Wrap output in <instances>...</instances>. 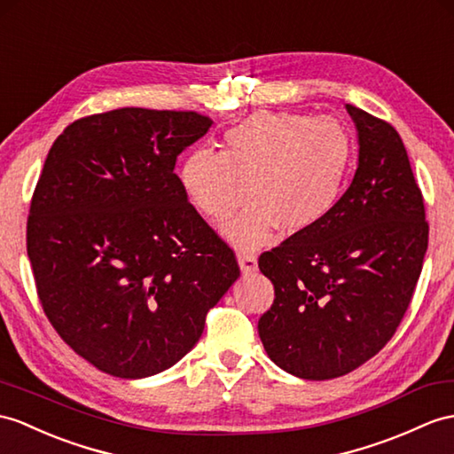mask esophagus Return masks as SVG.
I'll use <instances>...</instances> for the list:
<instances>
[{
    "mask_svg": "<svg viewBox=\"0 0 454 454\" xmlns=\"http://www.w3.org/2000/svg\"><path fill=\"white\" fill-rule=\"evenodd\" d=\"M239 265L242 273H250L258 268V260L252 252H239Z\"/></svg>",
    "mask_w": 454,
    "mask_h": 454,
    "instance_id": "1",
    "label": "esophagus"
}]
</instances>
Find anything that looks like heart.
I'll return each instance as SVG.
<instances>
[{
    "label": "heart",
    "instance_id": "heart-1",
    "mask_svg": "<svg viewBox=\"0 0 454 454\" xmlns=\"http://www.w3.org/2000/svg\"><path fill=\"white\" fill-rule=\"evenodd\" d=\"M355 146L335 117L258 112L223 137V148H198L183 161V192L204 217L223 221L240 248L268 242L278 227L304 233L333 212L345 191Z\"/></svg>",
    "mask_w": 454,
    "mask_h": 454
}]
</instances>
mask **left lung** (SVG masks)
<instances>
[{
    "label": "left lung",
    "instance_id": "obj_1",
    "mask_svg": "<svg viewBox=\"0 0 454 454\" xmlns=\"http://www.w3.org/2000/svg\"><path fill=\"white\" fill-rule=\"evenodd\" d=\"M358 168L322 223L260 254L275 298L258 322L268 356L322 381L373 358L401 325L427 250L429 225L399 132L347 104Z\"/></svg>",
    "mask_w": 454,
    "mask_h": 454
}]
</instances>
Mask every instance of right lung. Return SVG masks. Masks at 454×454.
<instances>
[{
	"label": "right lung",
	"mask_w": 454,
	"mask_h": 454,
	"mask_svg": "<svg viewBox=\"0 0 454 454\" xmlns=\"http://www.w3.org/2000/svg\"><path fill=\"white\" fill-rule=\"evenodd\" d=\"M209 125L196 112L121 107L73 121L43 163L27 221L40 304L76 355L115 378L179 362L240 275L175 175Z\"/></svg>",
	"instance_id": "right-lung-1"
}]
</instances>
